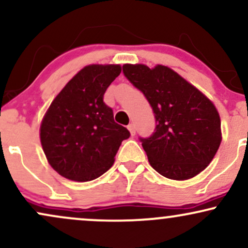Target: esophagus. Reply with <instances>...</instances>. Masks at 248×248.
<instances>
[{
  "mask_svg": "<svg viewBox=\"0 0 248 248\" xmlns=\"http://www.w3.org/2000/svg\"><path fill=\"white\" fill-rule=\"evenodd\" d=\"M128 129H129L130 135H132V136L135 135L136 130H135V126H134V124H128Z\"/></svg>",
  "mask_w": 248,
  "mask_h": 248,
  "instance_id": "obj_1",
  "label": "esophagus"
}]
</instances>
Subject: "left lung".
I'll use <instances>...</instances> for the list:
<instances>
[{
	"label": "left lung",
	"mask_w": 248,
	"mask_h": 248,
	"mask_svg": "<svg viewBox=\"0 0 248 248\" xmlns=\"http://www.w3.org/2000/svg\"><path fill=\"white\" fill-rule=\"evenodd\" d=\"M126 78L147 98L156 127L140 138L150 166L164 177L184 181L209 166L221 142L217 108L178 73L157 65L124 64Z\"/></svg>",
	"instance_id": "1"
}]
</instances>
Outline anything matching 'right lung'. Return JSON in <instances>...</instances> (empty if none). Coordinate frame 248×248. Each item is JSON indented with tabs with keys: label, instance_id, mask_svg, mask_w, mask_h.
Wrapping results in <instances>:
<instances>
[{
	"label": "right lung",
	"instance_id": "obj_1",
	"mask_svg": "<svg viewBox=\"0 0 248 248\" xmlns=\"http://www.w3.org/2000/svg\"><path fill=\"white\" fill-rule=\"evenodd\" d=\"M120 65H88L51 102L39 135L50 166L77 182L98 178L114 163L121 142L130 136L104 102Z\"/></svg>",
	"mask_w": 248,
	"mask_h": 248
}]
</instances>
